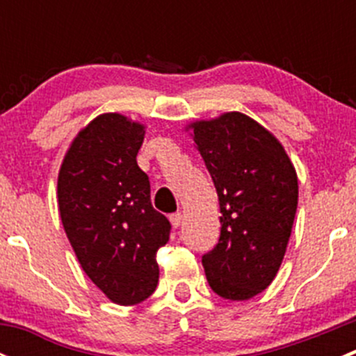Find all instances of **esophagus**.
<instances>
[{"instance_id":"obj_1","label":"esophagus","mask_w":356,"mask_h":356,"mask_svg":"<svg viewBox=\"0 0 356 356\" xmlns=\"http://www.w3.org/2000/svg\"><path fill=\"white\" fill-rule=\"evenodd\" d=\"M170 222H172V225H174V227L177 229L179 225L182 224V215H181V211H177V213H172V215H170Z\"/></svg>"}]
</instances>
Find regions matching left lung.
<instances>
[{
	"mask_svg": "<svg viewBox=\"0 0 356 356\" xmlns=\"http://www.w3.org/2000/svg\"><path fill=\"white\" fill-rule=\"evenodd\" d=\"M220 204V238L201 257L225 300L257 296L274 281L298 207V177L281 143L239 111L193 124Z\"/></svg>",
	"mask_w": 356,
	"mask_h": 356,
	"instance_id": "obj_1",
	"label": "left lung"
}]
</instances>
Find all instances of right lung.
<instances>
[{
	"label": "right lung",
	"instance_id": "obj_1",
	"mask_svg": "<svg viewBox=\"0 0 356 356\" xmlns=\"http://www.w3.org/2000/svg\"><path fill=\"white\" fill-rule=\"evenodd\" d=\"M143 139L141 124L99 115L74 139L58 175L68 241L88 277L118 305L152 296L156 251L172 229L153 208L149 179L136 160Z\"/></svg>",
	"mask_w": 356,
	"mask_h": 356
}]
</instances>
